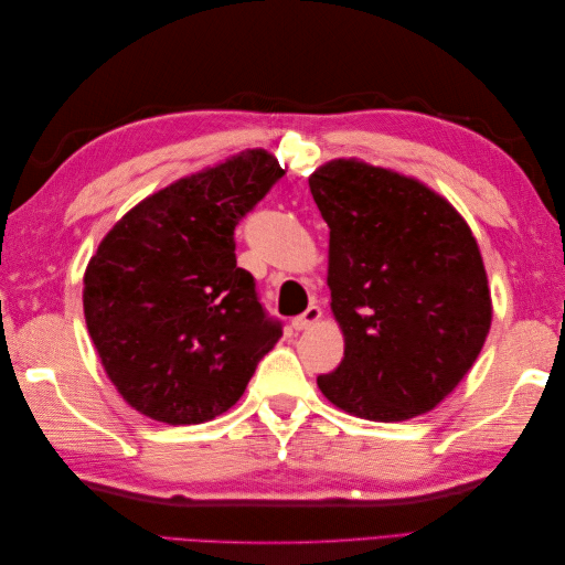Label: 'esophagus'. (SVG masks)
Masks as SVG:
<instances>
[{"instance_id":"obj_1","label":"esophagus","mask_w":565,"mask_h":565,"mask_svg":"<svg viewBox=\"0 0 565 565\" xmlns=\"http://www.w3.org/2000/svg\"><path fill=\"white\" fill-rule=\"evenodd\" d=\"M320 316H322L320 306H309V309H306L301 316L292 318V328H295V330H309V328H313V324L320 320Z\"/></svg>"}]
</instances>
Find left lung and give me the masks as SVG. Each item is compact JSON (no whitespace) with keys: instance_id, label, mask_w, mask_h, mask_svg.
<instances>
[{"instance_id":"left-lung-1","label":"left lung","mask_w":565,"mask_h":565,"mask_svg":"<svg viewBox=\"0 0 565 565\" xmlns=\"http://www.w3.org/2000/svg\"><path fill=\"white\" fill-rule=\"evenodd\" d=\"M309 185L330 226L344 332V361L320 374V391L372 422L429 413L465 380L492 320L467 221L424 183L358 160L322 164Z\"/></svg>"}]
</instances>
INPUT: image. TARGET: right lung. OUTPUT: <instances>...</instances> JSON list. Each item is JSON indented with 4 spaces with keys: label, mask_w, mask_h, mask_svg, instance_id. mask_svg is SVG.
Segmentation results:
<instances>
[{
    "label": "right lung",
    "mask_w": 565,
    "mask_h": 565,
    "mask_svg": "<svg viewBox=\"0 0 565 565\" xmlns=\"http://www.w3.org/2000/svg\"><path fill=\"white\" fill-rule=\"evenodd\" d=\"M282 174L266 150L241 152L136 204L92 256L87 330L141 415L200 424L226 413L282 337L233 237Z\"/></svg>",
    "instance_id": "add662e5"
}]
</instances>
